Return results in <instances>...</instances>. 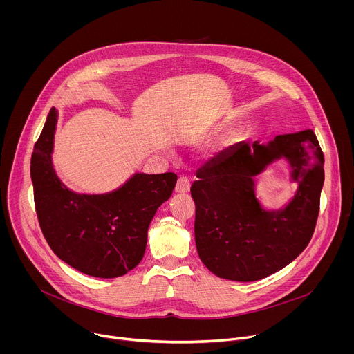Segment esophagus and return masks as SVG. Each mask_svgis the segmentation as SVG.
Here are the masks:
<instances>
[{
    "label": "esophagus",
    "mask_w": 354,
    "mask_h": 354,
    "mask_svg": "<svg viewBox=\"0 0 354 354\" xmlns=\"http://www.w3.org/2000/svg\"><path fill=\"white\" fill-rule=\"evenodd\" d=\"M190 189V182L187 178H179L178 179V183H176V187H175V192L179 193V194H183V193H187Z\"/></svg>",
    "instance_id": "34e87169"
}]
</instances>
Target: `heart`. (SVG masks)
Returning <instances> with one entry per match:
<instances>
[{
    "label": "heart",
    "instance_id": "heart-1",
    "mask_svg": "<svg viewBox=\"0 0 354 354\" xmlns=\"http://www.w3.org/2000/svg\"><path fill=\"white\" fill-rule=\"evenodd\" d=\"M218 149H220V145H218V144L213 147V151H214V153H216V151H218Z\"/></svg>",
    "mask_w": 354,
    "mask_h": 354
}]
</instances>
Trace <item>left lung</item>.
I'll list each match as a JSON object with an SVG mask.
<instances>
[{"label":"left lung","mask_w":354,"mask_h":354,"mask_svg":"<svg viewBox=\"0 0 354 354\" xmlns=\"http://www.w3.org/2000/svg\"><path fill=\"white\" fill-rule=\"evenodd\" d=\"M284 159L295 196L265 209L254 176ZM190 187L200 261L217 277L257 281L291 263L311 241L324 186V154L313 130L280 134L266 144L238 142L200 168Z\"/></svg>","instance_id":"8db88e82"}]
</instances>
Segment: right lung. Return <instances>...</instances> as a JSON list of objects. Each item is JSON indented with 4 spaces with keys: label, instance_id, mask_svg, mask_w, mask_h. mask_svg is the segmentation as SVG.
I'll use <instances>...</instances> for the list:
<instances>
[{
    "label": "right lung",
    "instance_id": "obj_1",
    "mask_svg": "<svg viewBox=\"0 0 354 354\" xmlns=\"http://www.w3.org/2000/svg\"><path fill=\"white\" fill-rule=\"evenodd\" d=\"M57 118L53 108L30 160L41 232L55 254L78 272L100 279L120 277L141 262L149 223L171 197L178 176L136 172L112 192L77 193L60 180L53 167Z\"/></svg>",
    "mask_w": 354,
    "mask_h": 354
}]
</instances>
